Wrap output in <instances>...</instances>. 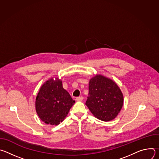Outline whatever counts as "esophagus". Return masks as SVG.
<instances>
[{
  "label": "esophagus",
  "mask_w": 159,
  "mask_h": 159,
  "mask_svg": "<svg viewBox=\"0 0 159 159\" xmlns=\"http://www.w3.org/2000/svg\"><path fill=\"white\" fill-rule=\"evenodd\" d=\"M76 100L77 101H82L83 100V97L82 96H80V97H77L76 98Z\"/></svg>",
  "instance_id": "1"
}]
</instances>
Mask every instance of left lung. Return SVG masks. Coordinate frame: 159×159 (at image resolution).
Here are the masks:
<instances>
[{
    "mask_svg": "<svg viewBox=\"0 0 159 159\" xmlns=\"http://www.w3.org/2000/svg\"><path fill=\"white\" fill-rule=\"evenodd\" d=\"M86 106L99 120L115 119L123 104V96L115 82L101 75L90 80Z\"/></svg>",
    "mask_w": 159,
    "mask_h": 159,
    "instance_id": "left-lung-1",
    "label": "left lung"
}]
</instances>
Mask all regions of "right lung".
Segmentation results:
<instances>
[{"label":"right lung","instance_id":"1","mask_svg":"<svg viewBox=\"0 0 159 159\" xmlns=\"http://www.w3.org/2000/svg\"><path fill=\"white\" fill-rule=\"evenodd\" d=\"M75 102L63 88L61 81L58 78L55 80L51 79L39 89L36 99V110L43 122L57 125L67 116Z\"/></svg>","mask_w":159,"mask_h":159}]
</instances>
